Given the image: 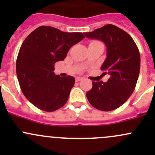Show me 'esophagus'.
<instances>
[{
    "mask_svg": "<svg viewBox=\"0 0 155 155\" xmlns=\"http://www.w3.org/2000/svg\"><path fill=\"white\" fill-rule=\"evenodd\" d=\"M82 79H83V78H82V77H76V82H79V81H82Z\"/></svg>",
    "mask_w": 155,
    "mask_h": 155,
    "instance_id": "1",
    "label": "esophagus"
}]
</instances>
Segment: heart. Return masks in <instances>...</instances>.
<instances>
[{
  "label": "heart",
  "mask_w": 155,
  "mask_h": 155,
  "mask_svg": "<svg viewBox=\"0 0 155 155\" xmlns=\"http://www.w3.org/2000/svg\"><path fill=\"white\" fill-rule=\"evenodd\" d=\"M99 43V42H97V41H93V42H91V43ZM90 43V44H91Z\"/></svg>",
  "instance_id": "b5f03b06"
}]
</instances>
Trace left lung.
Segmentation results:
<instances>
[{
	"mask_svg": "<svg viewBox=\"0 0 155 155\" xmlns=\"http://www.w3.org/2000/svg\"><path fill=\"white\" fill-rule=\"evenodd\" d=\"M85 35L106 44L107 57L101 70L110 75L107 82H92V88L86 93L87 100L99 110L118 109L131 96L138 80L140 70L138 47L127 33L111 24Z\"/></svg>",
	"mask_w": 155,
	"mask_h": 155,
	"instance_id": "left-lung-1",
	"label": "left lung"
}]
</instances>
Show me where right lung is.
<instances>
[{"mask_svg":"<svg viewBox=\"0 0 155 155\" xmlns=\"http://www.w3.org/2000/svg\"><path fill=\"white\" fill-rule=\"evenodd\" d=\"M84 38L82 33L40 26L24 40L16 60L17 78L22 93L36 107L53 112L65 105L75 79L55 76L54 64Z\"/></svg>","mask_w":155,"mask_h":155,"instance_id":"add662e5","label":"right lung"}]
</instances>
